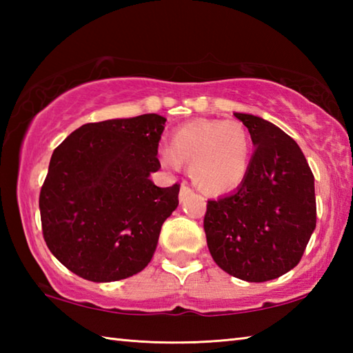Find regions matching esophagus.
<instances>
[{"label":"esophagus","instance_id":"obj_1","mask_svg":"<svg viewBox=\"0 0 353 353\" xmlns=\"http://www.w3.org/2000/svg\"><path fill=\"white\" fill-rule=\"evenodd\" d=\"M191 193H193V191H191V188L188 187V185L183 182L182 187H181V193H179V199H181V202H182V201L187 199Z\"/></svg>","mask_w":353,"mask_h":353}]
</instances>
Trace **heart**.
<instances>
[{"label": "heart", "instance_id": "obj_1", "mask_svg": "<svg viewBox=\"0 0 353 353\" xmlns=\"http://www.w3.org/2000/svg\"><path fill=\"white\" fill-rule=\"evenodd\" d=\"M160 162L170 170L188 165L190 179L204 193H227L248 177L252 139L240 121L196 119L172 132L170 149L160 152Z\"/></svg>", "mask_w": 353, "mask_h": 353}]
</instances>
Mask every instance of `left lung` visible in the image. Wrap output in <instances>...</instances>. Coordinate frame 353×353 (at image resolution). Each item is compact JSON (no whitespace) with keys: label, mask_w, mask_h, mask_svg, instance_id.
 <instances>
[{"label":"left lung","mask_w":353,"mask_h":353,"mask_svg":"<svg viewBox=\"0 0 353 353\" xmlns=\"http://www.w3.org/2000/svg\"><path fill=\"white\" fill-rule=\"evenodd\" d=\"M255 146L248 177L207 202V246L221 270L266 282L301 261L316 227L314 176L297 143L260 117L234 113Z\"/></svg>","instance_id":"8db88e82"}]
</instances>
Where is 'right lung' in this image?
<instances>
[{
	"instance_id": "right-lung-1",
	"label": "right lung",
	"mask_w": 353,
	"mask_h": 353,
	"mask_svg": "<svg viewBox=\"0 0 353 353\" xmlns=\"http://www.w3.org/2000/svg\"><path fill=\"white\" fill-rule=\"evenodd\" d=\"M157 113L83 124L51 155L40 191L48 249L90 282H115L148 266L181 185L160 188Z\"/></svg>"
}]
</instances>
